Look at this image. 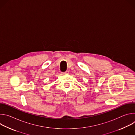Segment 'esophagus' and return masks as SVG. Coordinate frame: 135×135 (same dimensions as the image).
<instances>
[{
  "label": "esophagus",
  "mask_w": 135,
  "mask_h": 135,
  "mask_svg": "<svg viewBox=\"0 0 135 135\" xmlns=\"http://www.w3.org/2000/svg\"><path fill=\"white\" fill-rule=\"evenodd\" d=\"M69 71L68 70H67L66 71H65V72H64V73H62V75H66V74H69Z\"/></svg>",
  "instance_id": "obj_1"
}]
</instances>
